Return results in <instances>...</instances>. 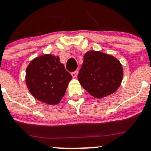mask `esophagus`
I'll list each match as a JSON object with an SVG mask.
<instances>
[{
	"label": "esophagus",
	"instance_id": "obj_1",
	"mask_svg": "<svg viewBox=\"0 0 151 151\" xmlns=\"http://www.w3.org/2000/svg\"><path fill=\"white\" fill-rule=\"evenodd\" d=\"M77 74H78V71H73V72H71V76H72L73 77H77Z\"/></svg>",
	"mask_w": 151,
	"mask_h": 151
}]
</instances>
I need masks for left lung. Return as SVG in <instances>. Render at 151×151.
<instances>
[{
    "mask_svg": "<svg viewBox=\"0 0 151 151\" xmlns=\"http://www.w3.org/2000/svg\"><path fill=\"white\" fill-rule=\"evenodd\" d=\"M123 68L113 56L99 51H89L78 74L83 88L95 98L101 99L115 92L121 85Z\"/></svg>",
    "mask_w": 151,
    "mask_h": 151,
    "instance_id": "8db88e82",
    "label": "left lung"
}]
</instances>
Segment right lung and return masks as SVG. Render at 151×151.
Returning <instances> with one entry per match:
<instances>
[{"label": "right lung", "mask_w": 151, "mask_h": 151, "mask_svg": "<svg viewBox=\"0 0 151 151\" xmlns=\"http://www.w3.org/2000/svg\"><path fill=\"white\" fill-rule=\"evenodd\" d=\"M71 78L59 58L52 55L33 59L26 69V85L30 93L49 104L60 102Z\"/></svg>", "instance_id": "right-lung-1"}]
</instances>
